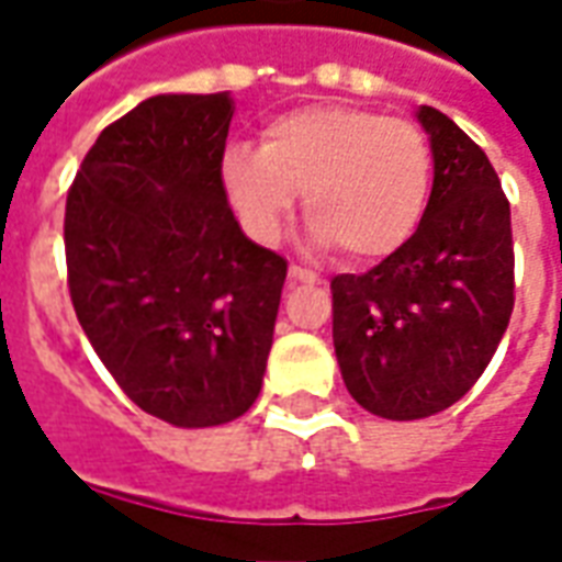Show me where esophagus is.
<instances>
[{
    "mask_svg": "<svg viewBox=\"0 0 562 562\" xmlns=\"http://www.w3.org/2000/svg\"><path fill=\"white\" fill-rule=\"evenodd\" d=\"M289 280H292V282H304V285H313V282H318V277H316V273H313V270L297 268V265H292V268H289Z\"/></svg>",
    "mask_w": 562,
    "mask_h": 562,
    "instance_id": "1",
    "label": "esophagus"
}]
</instances>
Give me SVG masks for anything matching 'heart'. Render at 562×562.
Wrapping results in <instances>:
<instances>
[{"instance_id":"b5f03b06","label":"heart","mask_w":562,"mask_h":562,"mask_svg":"<svg viewBox=\"0 0 562 562\" xmlns=\"http://www.w3.org/2000/svg\"><path fill=\"white\" fill-rule=\"evenodd\" d=\"M222 186L258 244H277L304 192L310 244L352 261H382L418 232L434 156L401 116L352 104H310L270 120L261 147L222 153Z\"/></svg>"}]
</instances>
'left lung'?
<instances>
[{"label": "left lung", "mask_w": 562, "mask_h": 562, "mask_svg": "<svg viewBox=\"0 0 562 562\" xmlns=\"http://www.w3.org/2000/svg\"><path fill=\"white\" fill-rule=\"evenodd\" d=\"M415 120L434 156L418 232L373 270L330 280L342 382L389 422L458 403L491 364L515 306L512 213L494 165L436 108L422 104Z\"/></svg>", "instance_id": "left-lung-1"}]
</instances>
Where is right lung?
<instances>
[{"mask_svg": "<svg viewBox=\"0 0 562 562\" xmlns=\"http://www.w3.org/2000/svg\"><path fill=\"white\" fill-rule=\"evenodd\" d=\"M228 92H161L99 135L66 201L71 304L128 401L216 427L261 394L285 258L252 244L222 186Z\"/></svg>", "mask_w": 562, "mask_h": 562, "instance_id": "obj_1", "label": "right lung"}]
</instances>
